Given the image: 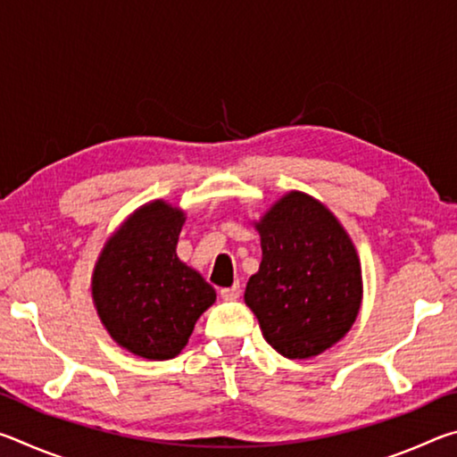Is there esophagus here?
Returning <instances> with one entry per match:
<instances>
[{"label": "esophagus", "instance_id": "esophagus-1", "mask_svg": "<svg viewBox=\"0 0 457 457\" xmlns=\"http://www.w3.org/2000/svg\"><path fill=\"white\" fill-rule=\"evenodd\" d=\"M239 294H242V288H239V284L229 286V288H221L220 290V296L223 300H237Z\"/></svg>", "mask_w": 457, "mask_h": 457}]
</instances>
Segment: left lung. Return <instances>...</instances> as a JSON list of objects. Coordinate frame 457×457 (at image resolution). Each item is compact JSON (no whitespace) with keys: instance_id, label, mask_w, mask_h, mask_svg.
Returning a JSON list of instances; mask_svg holds the SVG:
<instances>
[{"instance_id":"8db88e82","label":"left lung","mask_w":457,"mask_h":457,"mask_svg":"<svg viewBox=\"0 0 457 457\" xmlns=\"http://www.w3.org/2000/svg\"><path fill=\"white\" fill-rule=\"evenodd\" d=\"M260 270L244 300L266 343L286 359H311L351 330L362 300L353 239L319 199L290 191L260 221Z\"/></svg>"}]
</instances>
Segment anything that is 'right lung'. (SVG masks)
I'll return each instance as SVG.
<instances>
[{
	"instance_id": "add662e5",
	"label": "right lung",
	"mask_w": 457,
	"mask_h": 457,
	"mask_svg": "<svg viewBox=\"0 0 457 457\" xmlns=\"http://www.w3.org/2000/svg\"><path fill=\"white\" fill-rule=\"evenodd\" d=\"M183 223L179 207L154 199L120 223L96 260V312L114 343L137 357H177L215 303L212 286L177 258Z\"/></svg>"
}]
</instances>
